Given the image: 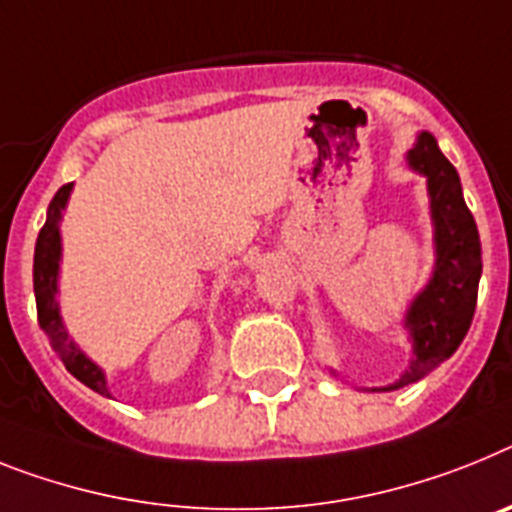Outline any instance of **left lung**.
<instances>
[{"mask_svg": "<svg viewBox=\"0 0 512 512\" xmlns=\"http://www.w3.org/2000/svg\"><path fill=\"white\" fill-rule=\"evenodd\" d=\"M406 163L427 179L435 268L424 289L411 299L401 322L411 343L409 364L398 380L382 388H369V393H390L422 380L458 351L474 320L476 291L482 278V242L474 216L463 200L461 176L442 156L432 132L416 135Z\"/></svg>", "mask_w": 512, "mask_h": 512, "instance_id": "left-lung-1", "label": "left lung"}]
</instances>
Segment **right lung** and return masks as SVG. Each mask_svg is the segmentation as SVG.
<instances>
[{
  "label": "right lung",
  "instance_id": "1",
  "mask_svg": "<svg viewBox=\"0 0 512 512\" xmlns=\"http://www.w3.org/2000/svg\"><path fill=\"white\" fill-rule=\"evenodd\" d=\"M72 187L75 184H64L62 190L54 195L46 210V223L36 242V255H33V291H36V307H38V325L44 328L49 336L51 349L64 362L67 372L75 375L77 380L88 385L90 390L111 398L109 380L103 367H98L88 354H85L75 341H72L70 330L62 320V309H59V270H62V218L64 208L70 203Z\"/></svg>",
  "mask_w": 512,
  "mask_h": 512
}]
</instances>
